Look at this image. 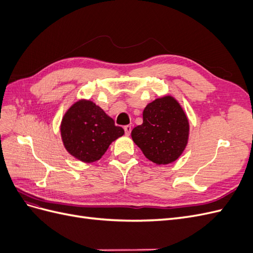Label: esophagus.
<instances>
[{
  "mask_svg": "<svg viewBox=\"0 0 253 253\" xmlns=\"http://www.w3.org/2000/svg\"><path fill=\"white\" fill-rule=\"evenodd\" d=\"M124 128H125L126 135H129V134H131V131H132V126H126Z\"/></svg>",
  "mask_w": 253,
  "mask_h": 253,
  "instance_id": "1",
  "label": "esophagus"
}]
</instances>
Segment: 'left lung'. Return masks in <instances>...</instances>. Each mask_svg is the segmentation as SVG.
I'll return each mask as SVG.
<instances>
[{"instance_id":"1","label":"left lung","mask_w":253,"mask_h":253,"mask_svg":"<svg viewBox=\"0 0 253 253\" xmlns=\"http://www.w3.org/2000/svg\"><path fill=\"white\" fill-rule=\"evenodd\" d=\"M142 125L131 133L143 155L156 165L172 164L182 154L189 139V120L172 96L157 98L143 110Z\"/></svg>"}]
</instances>
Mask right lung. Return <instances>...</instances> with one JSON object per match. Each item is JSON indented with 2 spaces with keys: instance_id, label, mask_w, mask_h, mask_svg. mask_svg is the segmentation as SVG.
Wrapping results in <instances>:
<instances>
[{
  "instance_id": "obj_1",
  "label": "right lung",
  "mask_w": 253,
  "mask_h": 253,
  "mask_svg": "<svg viewBox=\"0 0 253 253\" xmlns=\"http://www.w3.org/2000/svg\"><path fill=\"white\" fill-rule=\"evenodd\" d=\"M61 137L66 151L83 163L100 159L110 144L125 134L93 101L81 99L66 111L61 121Z\"/></svg>"
}]
</instances>
